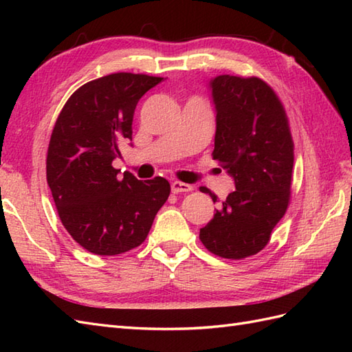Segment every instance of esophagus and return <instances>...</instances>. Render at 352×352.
<instances>
[{
	"label": "esophagus",
	"instance_id": "obj_1",
	"mask_svg": "<svg viewBox=\"0 0 352 352\" xmlns=\"http://www.w3.org/2000/svg\"><path fill=\"white\" fill-rule=\"evenodd\" d=\"M170 190L172 193H180V192H192L193 186L182 182H172L170 183Z\"/></svg>",
	"mask_w": 352,
	"mask_h": 352
}]
</instances>
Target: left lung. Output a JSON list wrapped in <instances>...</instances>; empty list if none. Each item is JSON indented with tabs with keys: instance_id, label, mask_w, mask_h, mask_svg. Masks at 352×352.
<instances>
[{
	"instance_id": "left-lung-1",
	"label": "left lung",
	"mask_w": 352,
	"mask_h": 352,
	"mask_svg": "<svg viewBox=\"0 0 352 352\" xmlns=\"http://www.w3.org/2000/svg\"><path fill=\"white\" fill-rule=\"evenodd\" d=\"M208 87L216 113L213 159L233 177L236 190L199 239L216 256L239 260L265 248L287 210L294 142L283 104L263 80L226 74ZM199 190L216 203L214 193Z\"/></svg>"
}]
</instances>
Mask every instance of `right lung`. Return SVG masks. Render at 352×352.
I'll return each instance as SVG.
<instances>
[{
	"mask_svg": "<svg viewBox=\"0 0 352 352\" xmlns=\"http://www.w3.org/2000/svg\"><path fill=\"white\" fill-rule=\"evenodd\" d=\"M162 77L118 72L89 81L66 101L51 134L47 182L63 227L98 256H116L145 241L166 203L168 180L118 177L119 140H131L134 109Z\"/></svg>",
	"mask_w": 352,
	"mask_h": 352,
	"instance_id": "right-lung-1",
	"label": "right lung"
}]
</instances>
